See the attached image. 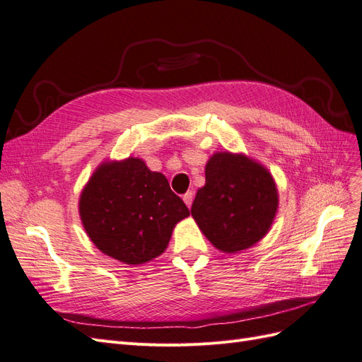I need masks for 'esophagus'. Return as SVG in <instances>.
<instances>
[{
	"label": "esophagus",
	"mask_w": 362,
	"mask_h": 362,
	"mask_svg": "<svg viewBox=\"0 0 362 362\" xmlns=\"http://www.w3.org/2000/svg\"><path fill=\"white\" fill-rule=\"evenodd\" d=\"M192 200H194V192L192 191H187L183 194V202L187 203V206L188 208H191V205H192Z\"/></svg>",
	"instance_id": "esophagus-1"
}]
</instances>
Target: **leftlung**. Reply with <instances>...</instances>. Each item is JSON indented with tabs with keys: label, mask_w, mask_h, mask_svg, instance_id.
I'll return each instance as SVG.
<instances>
[{
	"label": "left lung",
	"mask_w": 362,
	"mask_h": 362,
	"mask_svg": "<svg viewBox=\"0 0 362 362\" xmlns=\"http://www.w3.org/2000/svg\"><path fill=\"white\" fill-rule=\"evenodd\" d=\"M205 175L191 214L209 242L233 254L262 240L278 208L276 187L267 170L245 156L216 153Z\"/></svg>",
	"instance_id": "1"
}]
</instances>
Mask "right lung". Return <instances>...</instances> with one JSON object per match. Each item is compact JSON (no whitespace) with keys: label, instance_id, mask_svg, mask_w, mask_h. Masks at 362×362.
<instances>
[{"label":"right lung","instance_id":"add662e5","mask_svg":"<svg viewBox=\"0 0 362 362\" xmlns=\"http://www.w3.org/2000/svg\"><path fill=\"white\" fill-rule=\"evenodd\" d=\"M79 214L102 252L127 264H142L165 251L173 228L189 209L163 174L128 157L99 166L82 191Z\"/></svg>","mask_w":362,"mask_h":362}]
</instances>
